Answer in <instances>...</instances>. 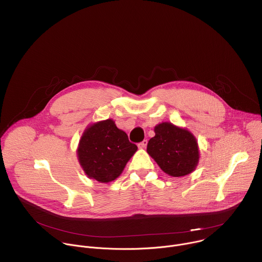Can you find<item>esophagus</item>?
Here are the masks:
<instances>
[{
	"label": "esophagus",
	"mask_w": 262,
	"mask_h": 262,
	"mask_svg": "<svg viewBox=\"0 0 262 262\" xmlns=\"http://www.w3.org/2000/svg\"><path fill=\"white\" fill-rule=\"evenodd\" d=\"M146 146H147V140H144V141H142L141 143L138 144V147H139L140 149H145Z\"/></svg>",
	"instance_id": "1"
}]
</instances>
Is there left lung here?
<instances>
[{"instance_id":"1","label":"left lung","mask_w":262,"mask_h":262,"mask_svg":"<svg viewBox=\"0 0 262 262\" xmlns=\"http://www.w3.org/2000/svg\"><path fill=\"white\" fill-rule=\"evenodd\" d=\"M155 133L147 144V154L166 174L181 177L196 170L200 150L196 137L188 128L162 122L155 126Z\"/></svg>"}]
</instances>
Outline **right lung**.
<instances>
[{"instance_id": "obj_1", "label": "right lung", "mask_w": 262, "mask_h": 262, "mask_svg": "<svg viewBox=\"0 0 262 262\" xmlns=\"http://www.w3.org/2000/svg\"><path fill=\"white\" fill-rule=\"evenodd\" d=\"M138 150L113 119L90 123L81 136L77 157L87 177L101 183L118 178Z\"/></svg>"}]
</instances>
